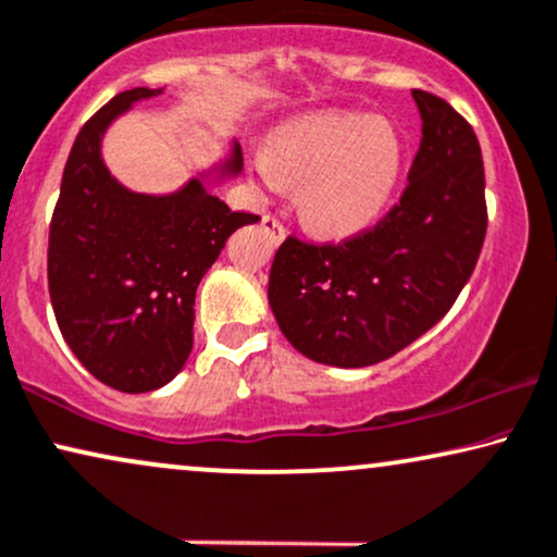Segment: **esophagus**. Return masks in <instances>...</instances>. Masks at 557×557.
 I'll return each instance as SVG.
<instances>
[{
    "mask_svg": "<svg viewBox=\"0 0 557 557\" xmlns=\"http://www.w3.org/2000/svg\"><path fill=\"white\" fill-rule=\"evenodd\" d=\"M262 226L267 228V231H270V234H272V238H274V242H283V238H285V234H287V231H285V226H283V223H280L277 221V218H274V215H264L262 218Z\"/></svg>",
    "mask_w": 557,
    "mask_h": 557,
    "instance_id": "34e87169",
    "label": "esophagus"
}]
</instances>
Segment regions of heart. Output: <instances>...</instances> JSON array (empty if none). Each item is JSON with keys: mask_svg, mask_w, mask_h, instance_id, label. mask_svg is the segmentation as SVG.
<instances>
[{"mask_svg": "<svg viewBox=\"0 0 557 557\" xmlns=\"http://www.w3.org/2000/svg\"><path fill=\"white\" fill-rule=\"evenodd\" d=\"M400 138L385 117L326 112L272 133L255 157L264 185L300 182L306 221L323 234H355L388 206L400 174Z\"/></svg>", "mask_w": 557, "mask_h": 557, "instance_id": "b5f03b06", "label": "heart"}]
</instances>
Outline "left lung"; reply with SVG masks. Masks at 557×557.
<instances>
[{
  "mask_svg": "<svg viewBox=\"0 0 557 557\" xmlns=\"http://www.w3.org/2000/svg\"><path fill=\"white\" fill-rule=\"evenodd\" d=\"M411 95L421 144L398 206L342 244L287 236L274 255L272 313L313 362L388 360L453 308L475 270L488 226L481 146L453 104Z\"/></svg>",
  "mask_w": 557,
  "mask_h": 557,
  "instance_id": "left-lung-1",
  "label": "left lung"
}]
</instances>
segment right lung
I'll return each instance as SVG.
<instances>
[{"mask_svg": "<svg viewBox=\"0 0 557 557\" xmlns=\"http://www.w3.org/2000/svg\"><path fill=\"white\" fill-rule=\"evenodd\" d=\"M161 95L121 91L76 136L48 234V290L55 321L84 368L123 393H149L193 351L195 293L236 228L257 223L206 187L244 169L242 146L172 195L123 187L102 161V136L133 102Z\"/></svg>", "mask_w": 557, "mask_h": 557, "instance_id": "1", "label": "right lung"}]
</instances>
